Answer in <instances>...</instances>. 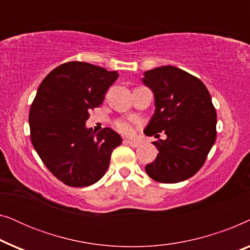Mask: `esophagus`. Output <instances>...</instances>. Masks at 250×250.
Masks as SVG:
<instances>
[{
	"mask_svg": "<svg viewBox=\"0 0 250 250\" xmlns=\"http://www.w3.org/2000/svg\"><path fill=\"white\" fill-rule=\"evenodd\" d=\"M124 142L126 143V145L133 146V148H136V146H139L138 141H133V140H124Z\"/></svg>",
	"mask_w": 250,
	"mask_h": 250,
	"instance_id": "obj_1",
	"label": "esophagus"
}]
</instances>
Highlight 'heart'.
Returning <instances> with one entry per match:
<instances>
[{
	"mask_svg": "<svg viewBox=\"0 0 250 250\" xmlns=\"http://www.w3.org/2000/svg\"><path fill=\"white\" fill-rule=\"evenodd\" d=\"M114 126L119 133H122V134L124 135H132L133 133H134L133 124L127 121H117L115 122Z\"/></svg>",
	"mask_w": 250,
	"mask_h": 250,
	"instance_id": "obj_1",
	"label": "heart"
}]
</instances>
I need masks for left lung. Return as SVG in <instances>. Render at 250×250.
<instances>
[{
    "instance_id": "obj_1",
    "label": "left lung",
    "mask_w": 250,
    "mask_h": 250,
    "mask_svg": "<svg viewBox=\"0 0 250 250\" xmlns=\"http://www.w3.org/2000/svg\"><path fill=\"white\" fill-rule=\"evenodd\" d=\"M143 75L156 105L145 133L165 132L167 136L153 142L159 153L146 172L160 183L190 179L203 167L216 140L217 116L209 92L199 78L177 67L162 66Z\"/></svg>"
}]
</instances>
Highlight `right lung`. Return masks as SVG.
Here are the masks:
<instances>
[{"label": "right lung", "mask_w": 250, "mask_h": 250, "mask_svg": "<svg viewBox=\"0 0 250 250\" xmlns=\"http://www.w3.org/2000/svg\"><path fill=\"white\" fill-rule=\"evenodd\" d=\"M117 71L81 61L60 64L47 74L29 111L30 139L47 169L69 187L94 184L104 175L122 138L105 127L95 133L85 122L104 100Z\"/></svg>", "instance_id": "right-lung-1"}]
</instances>
